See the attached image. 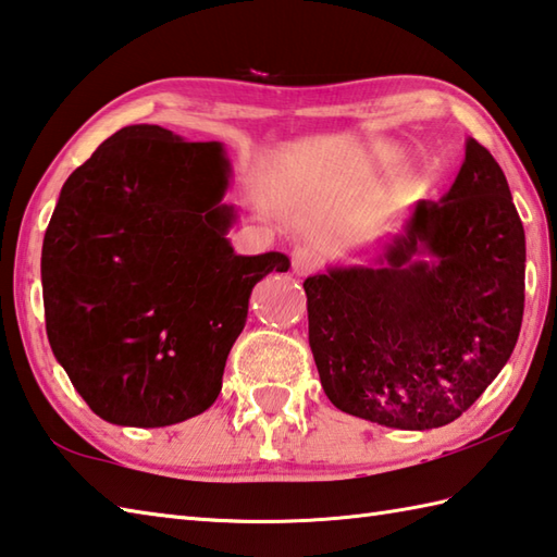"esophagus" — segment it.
I'll list each match as a JSON object with an SVG mask.
<instances>
[{"instance_id": "obj_1", "label": "esophagus", "mask_w": 557, "mask_h": 557, "mask_svg": "<svg viewBox=\"0 0 557 557\" xmlns=\"http://www.w3.org/2000/svg\"><path fill=\"white\" fill-rule=\"evenodd\" d=\"M290 262H293L295 276H308L317 267H320V257H317L308 247H298V249H293Z\"/></svg>"}]
</instances>
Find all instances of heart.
<instances>
[{"label": "heart", "mask_w": 557, "mask_h": 557, "mask_svg": "<svg viewBox=\"0 0 557 557\" xmlns=\"http://www.w3.org/2000/svg\"><path fill=\"white\" fill-rule=\"evenodd\" d=\"M396 151L389 149V146H380V149H374L366 156V163H362V173L366 175H374L380 173V170H387L394 161H396Z\"/></svg>", "instance_id": "b5f03b06"}]
</instances>
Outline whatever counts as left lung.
<instances>
[{
    "instance_id": "1",
    "label": "left lung",
    "mask_w": 557,
    "mask_h": 557,
    "mask_svg": "<svg viewBox=\"0 0 557 557\" xmlns=\"http://www.w3.org/2000/svg\"><path fill=\"white\" fill-rule=\"evenodd\" d=\"M524 269V225L503 168L469 136L440 201H416L366 264L305 278L329 401L396 430L451 423L512 356Z\"/></svg>"
}]
</instances>
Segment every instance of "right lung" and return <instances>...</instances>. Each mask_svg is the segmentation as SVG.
<instances>
[{
    "label": "right lung",
    "mask_w": 557,
    "mask_h": 557,
    "mask_svg": "<svg viewBox=\"0 0 557 557\" xmlns=\"http://www.w3.org/2000/svg\"><path fill=\"white\" fill-rule=\"evenodd\" d=\"M233 165L221 141L132 124L66 177L42 240L57 362L112 425L165 428L207 411L283 252L235 255Z\"/></svg>",
    "instance_id": "1"
}]
</instances>
